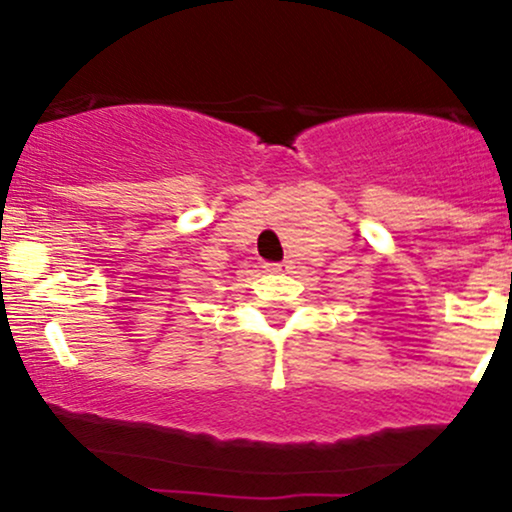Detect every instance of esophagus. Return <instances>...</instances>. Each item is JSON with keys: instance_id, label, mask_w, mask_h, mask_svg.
I'll return each instance as SVG.
<instances>
[{"instance_id": "34e87169", "label": "esophagus", "mask_w": 512, "mask_h": 512, "mask_svg": "<svg viewBox=\"0 0 512 512\" xmlns=\"http://www.w3.org/2000/svg\"><path fill=\"white\" fill-rule=\"evenodd\" d=\"M264 269H267V272H289L291 269V264L289 262H267L264 264Z\"/></svg>"}]
</instances>
